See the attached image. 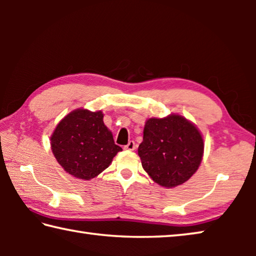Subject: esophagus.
Instances as JSON below:
<instances>
[{"mask_svg": "<svg viewBox=\"0 0 256 256\" xmlns=\"http://www.w3.org/2000/svg\"><path fill=\"white\" fill-rule=\"evenodd\" d=\"M136 148V142H134L133 140L128 141V144L124 146V149L130 150V151H133Z\"/></svg>", "mask_w": 256, "mask_h": 256, "instance_id": "1", "label": "esophagus"}]
</instances>
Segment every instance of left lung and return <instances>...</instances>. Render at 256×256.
<instances>
[{"label": "left lung", "mask_w": 256, "mask_h": 256, "mask_svg": "<svg viewBox=\"0 0 256 256\" xmlns=\"http://www.w3.org/2000/svg\"><path fill=\"white\" fill-rule=\"evenodd\" d=\"M203 148L201 133L192 123L170 115L146 120L138 154L151 178L170 188L185 183L198 170Z\"/></svg>", "instance_id": "left-lung-1"}]
</instances>
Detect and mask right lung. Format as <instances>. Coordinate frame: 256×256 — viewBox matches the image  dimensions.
Segmentation results:
<instances>
[{"label": "right lung", "mask_w": 256, "mask_h": 256, "mask_svg": "<svg viewBox=\"0 0 256 256\" xmlns=\"http://www.w3.org/2000/svg\"><path fill=\"white\" fill-rule=\"evenodd\" d=\"M102 112L76 110L58 124L50 138L52 151L68 174L90 180L110 166L122 150L102 120Z\"/></svg>", "instance_id": "1"}]
</instances>
